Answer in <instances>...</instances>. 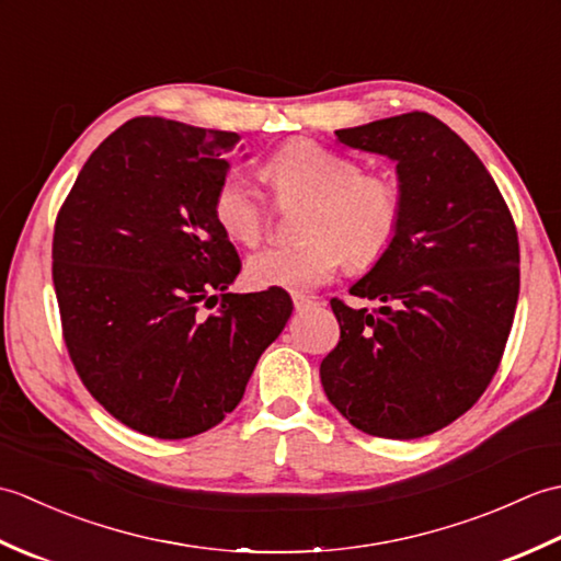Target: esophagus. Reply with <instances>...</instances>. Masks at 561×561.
<instances>
[{
	"instance_id": "34e87169",
	"label": "esophagus",
	"mask_w": 561,
	"mask_h": 561,
	"mask_svg": "<svg viewBox=\"0 0 561 561\" xmlns=\"http://www.w3.org/2000/svg\"><path fill=\"white\" fill-rule=\"evenodd\" d=\"M291 299H294V308H296V311H306V308H308V306H313V299H311V296H304V294H294V296H291Z\"/></svg>"
}]
</instances>
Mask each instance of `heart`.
<instances>
[{
  "label": "heart",
  "mask_w": 561,
  "mask_h": 561,
  "mask_svg": "<svg viewBox=\"0 0 561 561\" xmlns=\"http://www.w3.org/2000/svg\"><path fill=\"white\" fill-rule=\"evenodd\" d=\"M262 171L277 202L306 207L299 214L304 241L272 245L248 260L245 277L255 289H316L344 260L352 270H371L396 245L404 193L392 175L368 173L350 153L313 139L274 149ZM211 217L231 241L255 245L270 229L272 207L241 171H229L214 190Z\"/></svg>",
  "instance_id": "obj_1"
}]
</instances>
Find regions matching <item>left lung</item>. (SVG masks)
Segmentation results:
<instances>
[{"label":"left lung","mask_w":561,"mask_h":561,"mask_svg":"<svg viewBox=\"0 0 561 561\" xmlns=\"http://www.w3.org/2000/svg\"><path fill=\"white\" fill-rule=\"evenodd\" d=\"M335 135L398 163L404 219L390 253L350 289L378 308L330 301L340 342L320 380L364 434L420 438L468 412L502 364L520 289L516 224L478 153L434 115Z\"/></svg>","instance_id":"obj_1"}]
</instances>
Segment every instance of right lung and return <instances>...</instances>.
Here are the masks:
<instances>
[{"label": "right lung", "instance_id": "right-lung-1", "mask_svg": "<svg viewBox=\"0 0 561 561\" xmlns=\"http://www.w3.org/2000/svg\"><path fill=\"white\" fill-rule=\"evenodd\" d=\"M236 141L135 117L101 141L57 211L53 284L69 359L117 422L151 438L217 426L294 308L282 289L226 294L241 257L211 197Z\"/></svg>", "mask_w": 561, "mask_h": 561}]
</instances>
